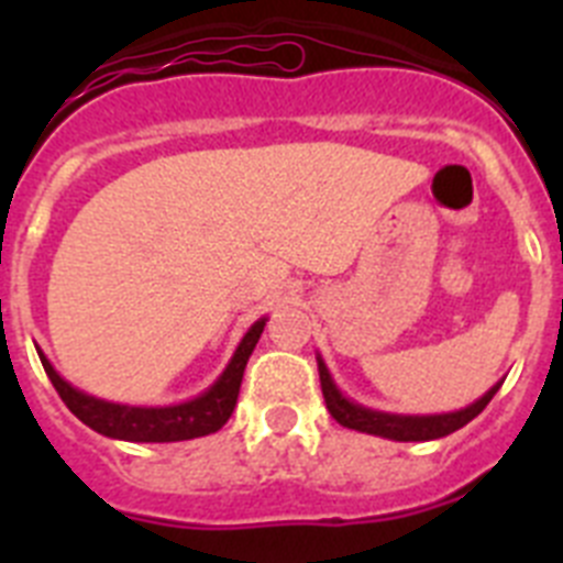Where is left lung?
Returning <instances> with one entry per match:
<instances>
[{
  "label": "left lung",
  "mask_w": 563,
  "mask_h": 563,
  "mask_svg": "<svg viewBox=\"0 0 563 563\" xmlns=\"http://www.w3.org/2000/svg\"><path fill=\"white\" fill-rule=\"evenodd\" d=\"M318 361V375H321V391H324L327 409L335 417L341 426L346 429L363 431V434L386 437V440L395 442H426V440H440V437H449L454 431H460L462 426L474 420L476 415L485 411V406L494 400V395L499 391L501 380L496 386L485 391L476 402L465 406L460 411H449V415H391V411H377L366 409L361 402L350 400L332 380L330 369H327L324 357L316 355Z\"/></svg>",
  "instance_id": "obj_1"
}]
</instances>
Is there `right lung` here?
Listing matches in <instances>:
<instances>
[{"label": "right lung", "instance_id": "1", "mask_svg": "<svg viewBox=\"0 0 563 563\" xmlns=\"http://www.w3.org/2000/svg\"><path fill=\"white\" fill-rule=\"evenodd\" d=\"M265 324L267 318L253 321L251 330L242 335L239 346L233 350L231 361L222 369V375L202 395L191 397V400L172 402V406H129V402H112L101 400V397H92L87 391L76 389L73 383L64 380L38 346L36 352L42 357V366L47 372L49 383L56 386L58 397L67 402V409L84 426H89V429L103 437H112V440L180 442L194 440V437L213 434V431H220L225 426L228 417L233 415V406H236L247 357H251L253 346L258 343V335H262Z\"/></svg>", "mask_w": 563, "mask_h": 563}]
</instances>
